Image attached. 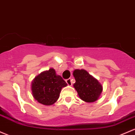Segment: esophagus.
<instances>
[{
	"label": "esophagus",
	"instance_id": "1",
	"mask_svg": "<svg viewBox=\"0 0 135 135\" xmlns=\"http://www.w3.org/2000/svg\"><path fill=\"white\" fill-rule=\"evenodd\" d=\"M66 83L68 84V85H72V80H71V79H67L66 80Z\"/></svg>",
	"mask_w": 135,
	"mask_h": 135
}]
</instances>
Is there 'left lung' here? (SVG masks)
I'll list each match as a JSON object with an SVG mask.
<instances>
[{
	"instance_id": "left-lung-1",
	"label": "left lung",
	"mask_w": 135,
	"mask_h": 135,
	"mask_svg": "<svg viewBox=\"0 0 135 135\" xmlns=\"http://www.w3.org/2000/svg\"><path fill=\"white\" fill-rule=\"evenodd\" d=\"M73 75L75 79L74 87L80 99L87 103L96 101L103 91V86L98 80L83 69L75 70Z\"/></svg>"
}]
</instances>
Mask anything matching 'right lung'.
<instances>
[{"label": "right lung", "instance_id": "obj_1", "mask_svg": "<svg viewBox=\"0 0 135 135\" xmlns=\"http://www.w3.org/2000/svg\"><path fill=\"white\" fill-rule=\"evenodd\" d=\"M66 85L61 76L56 75L54 69H50L33 79L31 84L32 96L39 103L49 106L57 101L61 88Z\"/></svg>", "mask_w": 135, "mask_h": 135}]
</instances>
